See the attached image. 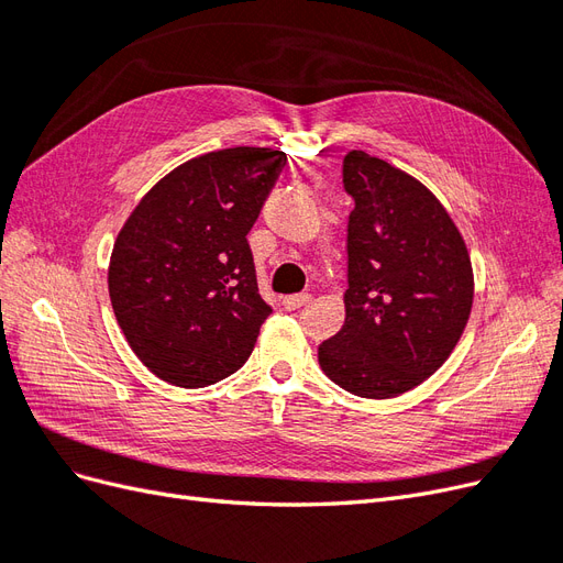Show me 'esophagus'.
I'll use <instances>...</instances> for the list:
<instances>
[{"label":"esophagus","instance_id":"1","mask_svg":"<svg viewBox=\"0 0 563 563\" xmlns=\"http://www.w3.org/2000/svg\"><path fill=\"white\" fill-rule=\"evenodd\" d=\"M312 300L310 294H294V296H284V308L286 310H300L302 305H308Z\"/></svg>","mask_w":563,"mask_h":563}]
</instances>
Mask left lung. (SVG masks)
<instances>
[{
    "label": "left lung",
    "mask_w": 563,
    "mask_h": 563,
    "mask_svg": "<svg viewBox=\"0 0 563 563\" xmlns=\"http://www.w3.org/2000/svg\"><path fill=\"white\" fill-rule=\"evenodd\" d=\"M345 323L319 345V366L356 397L389 399L444 364L472 312L463 234L413 176L352 150Z\"/></svg>",
    "instance_id": "left-lung-1"
}]
</instances>
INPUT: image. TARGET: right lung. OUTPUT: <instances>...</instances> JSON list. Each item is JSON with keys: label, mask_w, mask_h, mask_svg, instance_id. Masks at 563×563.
I'll use <instances>...</instances> for the list:
<instances>
[{"label": "right lung", "mask_w": 563, "mask_h": 563, "mask_svg": "<svg viewBox=\"0 0 563 563\" xmlns=\"http://www.w3.org/2000/svg\"><path fill=\"white\" fill-rule=\"evenodd\" d=\"M286 152L228 147L180 164L119 230L108 288L119 329L157 378L207 387L240 371L272 308L246 234Z\"/></svg>", "instance_id": "add662e5"}]
</instances>
